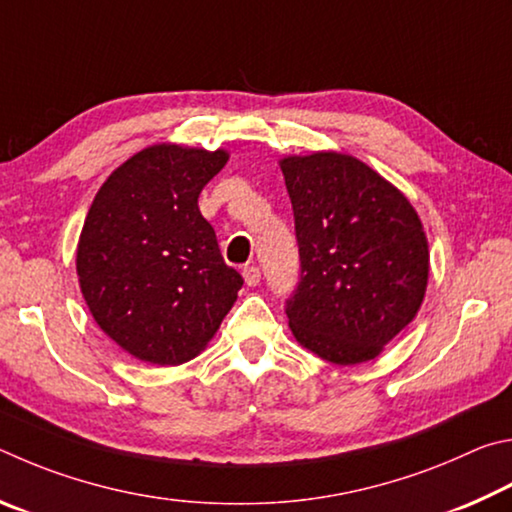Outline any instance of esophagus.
<instances>
[{
	"instance_id": "obj_1",
	"label": "esophagus",
	"mask_w": 512,
	"mask_h": 512,
	"mask_svg": "<svg viewBox=\"0 0 512 512\" xmlns=\"http://www.w3.org/2000/svg\"><path fill=\"white\" fill-rule=\"evenodd\" d=\"M242 279H245L249 288H254V285H258V281H261V270H258L256 265H247L245 270H242Z\"/></svg>"
}]
</instances>
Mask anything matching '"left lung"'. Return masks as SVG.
<instances>
[{
    "mask_svg": "<svg viewBox=\"0 0 512 512\" xmlns=\"http://www.w3.org/2000/svg\"><path fill=\"white\" fill-rule=\"evenodd\" d=\"M281 170L301 261L285 301L292 333L333 364L369 362L425 297L429 251L418 213L351 155L288 157Z\"/></svg>",
    "mask_w": 512,
    "mask_h": 512,
    "instance_id": "1",
    "label": "left lung"
}]
</instances>
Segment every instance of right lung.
<instances>
[{
	"instance_id": "add662e5",
	"label": "right lung",
	"mask_w": 512,
	"mask_h": 512,
	"mask_svg": "<svg viewBox=\"0 0 512 512\" xmlns=\"http://www.w3.org/2000/svg\"><path fill=\"white\" fill-rule=\"evenodd\" d=\"M227 159L224 150L150 146L107 177L87 213L80 290L103 333L141 362L193 360L242 288L197 206Z\"/></svg>"
}]
</instances>
